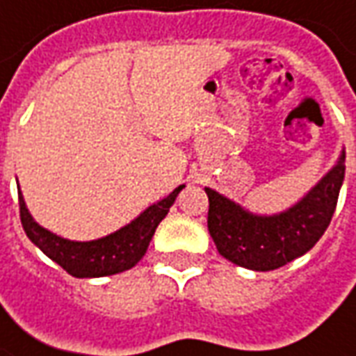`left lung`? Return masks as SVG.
I'll return each mask as SVG.
<instances>
[{"instance_id": "1", "label": "left lung", "mask_w": 356, "mask_h": 356, "mask_svg": "<svg viewBox=\"0 0 356 356\" xmlns=\"http://www.w3.org/2000/svg\"><path fill=\"white\" fill-rule=\"evenodd\" d=\"M345 178V149L322 180L289 209L257 215L205 188L207 227L225 259L252 271H271L305 256L330 227Z\"/></svg>"}]
</instances>
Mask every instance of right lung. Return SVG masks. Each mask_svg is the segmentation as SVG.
I'll return each mask as SVG.
<instances>
[{
	"label": "right lung",
	"mask_w": 356,
	"mask_h": 356,
	"mask_svg": "<svg viewBox=\"0 0 356 356\" xmlns=\"http://www.w3.org/2000/svg\"><path fill=\"white\" fill-rule=\"evenodd\" d=\"M184 188L186 186L182 184L166 197H163L161 202L149 205L131 222H127L126 227L114 230L102 238L79 242V240L58 236L48 229L40 227L33 219L31 211L26 209L21 188L17 184L21 222H23V229L29 240L36 248L42 250L51 261L63 267L70 275L79 277V279L116 275V273L127 271L136 266L137 261L145 256L149 242L153 238L159 222L168 215L174 200L178 197V193L182 192Z\"/></svg>",
	"instance_id": "right-lung-1"
}]
</instances>
